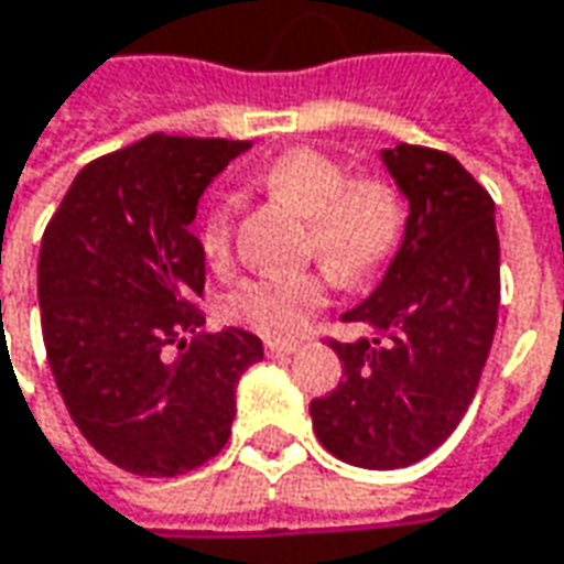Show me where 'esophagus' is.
Wrapping results in <instances>:
<instances>
[{"label": "esophagus", "instance_id": "esophagus-1", "mask_svg": "<svg viewBox=\"0 0 564 564\" xmlns=\"http://www.w3.org/2000/svg\"><path fill=\"white\" fill-rule=\"evenodd\" d=\"M265 351L268 358H290V355H296L299 346L296 343H281V339H268Z\"/></svg>", "mask_w": 564, "mask_h": 564}]
</instances>
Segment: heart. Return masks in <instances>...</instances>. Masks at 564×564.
Wrapping results in <instances>:
<instances>
[{
	"label": "heart",
	"instance_id": "obj_1",
	"mask_svg": "<svg viewBox=\"0 0 564 564\" xmlns=\"http://www.w3.org/2000/svg\"><path fill=\"white\" fill-rule=\"evenodd\" d=\"M256 187L308 218V250L339 274L358 281L379 268L398 247L404 228V203L386 182H351L348 172L312 148L274 156L252 175ZM203 252L221 265L231 252V200L218 197L203 218ZM327 302V278L314 271L259 274L243 281L225 299L234 324L262 333L268 339H290L302 333Z\"/></svg>",
	"mask_w": 564,
	"mask_h": 564
}]
</instances>
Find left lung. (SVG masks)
Instances as JSON below:
<instances>
[{
    "mask_svg": "<svg viewBox=\"0 0 564 564\" xmlns=\"http://www.w3.org/2000/svg\"><path fill=\"white\" fill-rule=\"evenodd\" d=\"M379 160L408 200L401 243L343 321L373 336L330 343L343 382L312 411L317 442L361 469H404L457 429L481 379L500 305L494 200L451 153L413 144Z\"/></svg>",
    "mask_w": 564,
    "mask_h": 564,
    "instance_id": "obj_1",
    "label": "left lung"
}]
</instances>
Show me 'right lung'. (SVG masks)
<instances>
[{
  "label": "right lung",
  "mask_w": 564,
  "mask_h": 564,
  "mask_svg": "<svg viewBox=\"0 0 564 564\" xmlns=\"http://www.w3.org/2000/svg\"><path fill=\"white\" fill-rule=\"evenodd\" d=\"M243 151L250 141L141 138L79 170L42 234V339L57 392L86 442L126 473L170 478L216 457L237 382L262 361L259 336L203 333L191 308L206 281L191 221Z\"/></svg>",
  "instance_id": "obj_1"
}]
</instances>
